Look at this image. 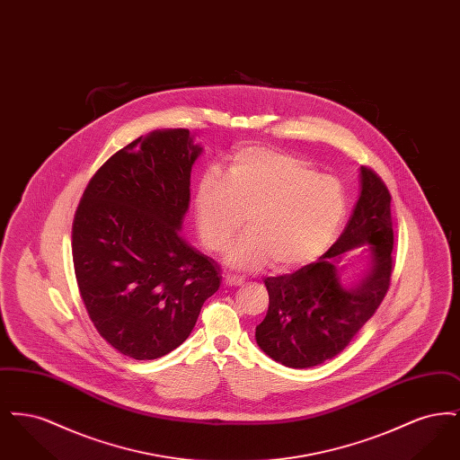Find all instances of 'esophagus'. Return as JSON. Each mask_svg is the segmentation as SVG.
<instances>
[{"mask_svg":"<svg viewBox=\"0 0 460 460\" xmlns=\"http://www.w3.org/2000/svg\"><path fill=\"white\" fill-rule=\"evenodd\" d=\"M224 281H226V285L241 286L244 283V278L238 276V274H226V276H224Z\"/></svg>","mask_w":460,"mask_h":460,"instance_id":"esophagus-1","label":"esophagus"}]
</instances>
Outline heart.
Returning a JSON list of instances; mask_svg holds the SVG:
<instances>
[{
    "label": "heart",
    "instance_id": "obj_1",
    "mask_svg": "<svg viewBox=\"0 0 460 460\" xmlns=\"http://www.w3.org/2000/svg\"><path fill=\"white\" fill-rule=\"evenodd\" d=\"M347 214L343 184L317 174L305 160L272 148L252 146L234 156L222 177H205L195 195V222L203 244L226 253L240 269L291 270L315 261L334 240Z\"/></svg>",
    "mask_w": 460,
    "mask_h": 460
}]
</instances>
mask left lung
<instances>
[{
    "mask_svg": "<svg viewBox=\"0 0 460 460\" xmlns=\"http://www.w3.org/2000/svg\"><path fill=\"white\" fill-rule=\"evenodd\" d=\"M367 245L370 269L357 284L341 283L343 252ZM392 197L381 177L360 167V197L341 236L317 261L293 274L265 278L269 310L257 345L293 369L314 367L345 350L381 305L394 272Z\"/></svg>",
    "mask_w": 460,
    "mask_h": 460,
    "instance_id": "obj_1",
    "label": "left lung"
}]
</instances>
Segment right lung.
Here are the masks:
<instances>
[{"instance_id": "right-lung-1", "label": "right lung", "mask_w": 460, "mask_h": 460, "mask_svg": "<svg viewBox=\"0 0 460 460\" xmlns=\"http://www.w3.org/2000/svg\"><path fill=\"white\" fill-rule=\"evenodd\" d=\"M199 154L188 129L141 136L96 171L75 210L72 259L89 319L136 360L177 349L219 289V265L181 236Z\"/></svg>"}]
</instances>
